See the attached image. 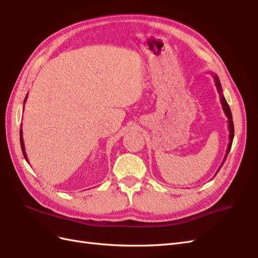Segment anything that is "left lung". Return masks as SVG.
<instances>
[{"instance_id":"8db88e82","label":"left lung","mask_w":258,"mask_h":258,"mask_svg":"<svg viewBox=\"0 0 258 258\" xmlns=\"http://www.w3.org/2000/svg\"><path fill=\"white\" fill-rule=\"evenodd\" d=\"M213 79H214V82H215V86L217 88V91L218 93H220V98H221V103H222V106H223V111L225 113V115L227 116L228 118V130H229V143H228V146H227V151H226V155H225V158L222 162V165L220 167V169L222 168V166L224 165V162L226 160V157H227V155L230 151L231 148V145H232V140H233V136H235V128H233V121H232V115H231V111H230V107L227 103V101H226L224 95H223V90H222V85H221V82H220V79H218V76L216 74H213ZM220 169L217 170V172L220 171ZM217 172L215 173V175L217 174Z\"/></svg>"}]
</instances>
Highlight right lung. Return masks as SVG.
Listing matches in <instances>:
<instances>
[{"label":"right lung","mask_w":258,"mask_h":258,"mask_svg":"<svg viewBox=\"0 0 258 258\" xmlns=\"http://www.w3.org/2000/svg\"><path fill=\"white\" fill-rule=\"evenodd\" d=\"M27 98H28V95H27V97H26V99H25V101H23V104L26 103V101H27ZM23 108H25V106H23ZM20 145H21V150H22V154H23V156H25V158H26V160L29 162V160H28V157H27V154H26V148H25V143H23V138H22V129H20Z\"/></svg>","instance_id":"add662e5"}]
</instances>
